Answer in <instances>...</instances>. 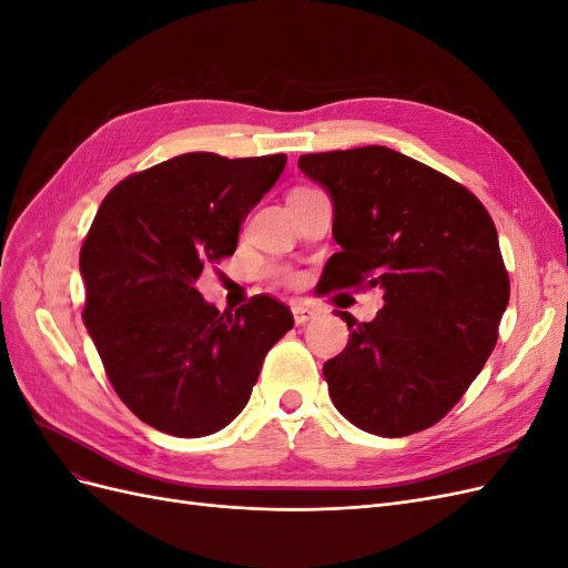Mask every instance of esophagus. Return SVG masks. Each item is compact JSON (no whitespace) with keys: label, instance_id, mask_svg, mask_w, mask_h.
I'll return each mask as SVG.
<instances>
[{"label":"esophagus","instance_id":"34e87169","mask_svg":"<svg viewBox=\"0 0 568 568\" xmlns=\"http://www.w3.org/2000/svg\"><path fill=\"white\" fill-rule=\"evenodd\" d=\"M291 313H294L296 324H305L307 320H313V317L317 315L315 307H313V305H307V303H296L294 307H291Z\"/></svg>","mask_w":568,"mask_h":568}]
</instances>
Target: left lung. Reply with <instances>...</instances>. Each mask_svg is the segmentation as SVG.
Wrapping results in <instances>:
<instances>
[{"label": "left lung", "mask_w": 568, "mask_h": 568, "mask_svg": "<svg viewBox=\"0 0 568 568\" xmlns=\"http://www.w3.org/2000/svg\"><path fill=\"white\" fill-rule=\"evenodd\" d=\"M298 168L334 205L324 286L384 291L372 322L341 313L351 338L324 363L332 400L367 434L424 432L495 348L509 277L493 220L469 189L386 146L305 153Z\"/></svg>", "instance_id": "1"}]
</instances>
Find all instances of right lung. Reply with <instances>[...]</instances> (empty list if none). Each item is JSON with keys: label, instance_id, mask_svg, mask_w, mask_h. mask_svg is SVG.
Masks as SVG:
<instances>
[{"label": "right lung", "instance_id": "obj_1", "mask_svg": "<svg viewBox=\"0 0 568 568\" xmlns=\"http://www.w3.org/2000/svg\"><path fill=\"white\" fill-rule=\"evenodd\" d=\"M284 153H182L130 175L101 201L80 251L82 320L115 393L144 424L180 438L225 428L251 398L294 315L270 296L220 313L196 288L232 255L239 227L280 180Z\"/></svg>", "mask_w": 568, "mask_h": 568}]
</instances>
